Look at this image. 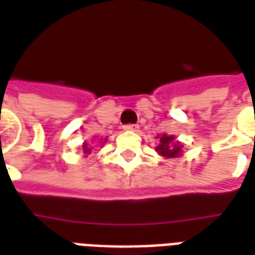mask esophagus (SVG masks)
<instances>
[{
  "label": "esophagus",
  "mask_w": 255,
  "mask_h": 255,
  "mask_svg": "<svg viewBox=\"0 0 255 255\" xmlns=\"http://www.w3.org/2000/svg\"><path fill=\"white\" fill-rule=\"evenodd\" d=\"M138 128H139L138 124H126V126H124V129H126V131H138Z\"/></svg>",
  "instance_id": "34e87169"
}]
</instances>
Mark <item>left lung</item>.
Masks as SVG:
<instances>
[{
    "instance_id": "obj_1",
    "label": "left lung",
    "mask_w": 255,
    "mask_h": 255,
    "mask_svg": "<svg viewBox=\"0 0 255 255\" xmlns=\"http://www.w3.org/2000/svg\"><path fill=\"white\" fill-rule=\"evenodd\" d=\"M181 147L182 145L174 139L172 135H161L160 143L156 146V150L164 157H177L181 154Z\"/></svg>"
}]
</instances>
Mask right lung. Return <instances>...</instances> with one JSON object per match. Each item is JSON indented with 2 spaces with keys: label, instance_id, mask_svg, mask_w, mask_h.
I'll use <instances>...</instances> for the list:
<instances>
[{
  "label": "right lung",
  "instance_id": "obj_1",
  "mask_svg": "<svg viewBox=\"0 0 255 255\" xmlns=\"http://www.w3.org/2000/svg\"><path fill=\"white\" fill-rule=\"evenodd\" d=\"M83 150H84V153H90L91 152V149L88 147V146H87V143H84V145H83Z\"/></svg>",
  "mask_w": 255,
  "mask_h": 255
}]
</instances>
